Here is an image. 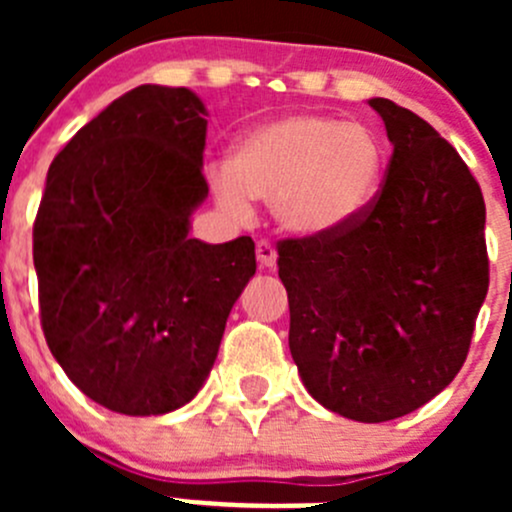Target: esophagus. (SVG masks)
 <instances>
[{
    "label": "esophagus",
    "instance_id": "esophagus-1",
    "mask_svg": "<svg viewBox=\"0 0 512 512\" xmlns=\"http://www.w3.org/2000/svg\"><path fill=\"white\" fill-rule=\"evenodd\" d=\"M257 262H260L262 270H275L277 267V250L272 242L267 240H260L257 242Z\"/></svg>",
    "mask_w": 512,
    "mask_h": 512
}]
</instances>
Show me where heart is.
I'll list each match as a JSON object with an SVG mask.
<instances>
[{
	"mask_svg": "<svg viewBox=\"0 0 512 512\" xmlns=\"http://www.w3.org/2000/svg\"><path fill=\"white\" fill-rule=\"evenodd\" d=\"M384 165V141L374 128L327 113H287L250 128L210 185L232 218H247L252 200H270L289 235L324 237L374 205Z\"/></svg>",
	"mask_w": 512,
	"mask_h": 512,
	"instance_id": "b5f03b06",
	"label": "heart"
}]
</instances>
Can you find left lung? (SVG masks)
I'll list each match as a JSON object with an SVG mask.
<instances>
[{
    "label": "left lung",
    "instance_id": "obj_1",
    "mask_svg": "<svg viewBox=\"0 0 512 512\" xmlns=\"http://www.w3.org/2000/svg\"><path fill=\"white\" fill-rule=\"evenodd\" d=\"M394 153L374 205L324 237L285 240L289 352L324 409L411 414L466 361L488 294L485 203L456 148L409 108L369 98Z\"/></svg>",
    "mask_w": 512,
    "mask_h": 512
}]
</instances>
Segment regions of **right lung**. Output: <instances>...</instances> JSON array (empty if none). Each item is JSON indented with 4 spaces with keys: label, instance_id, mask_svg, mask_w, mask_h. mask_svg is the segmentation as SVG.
Listing matches in <instances>:
<instances>
[{
    "label": "right lung",
    "instance_id": "1",
    "mask_svg": "<svg viewBox=\"0 0 512 512\" xmlns=\"http://www.w3.org/2000/svg\"><path fill=\"white\" fill-rule=\"evenodd\" d=\"M205 131L198 94L143 84L49 165L34 223L41 327L66 376L116 414L195 399L257 270L250 237H190L208 198Z\"/></svg>",
    "mask_w": 512,
    "mask_h": 512
}]
</instances>
